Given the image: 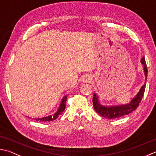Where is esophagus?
Masks as SVG:
<instances>
[{
  "label": "esophagus",
  "mask_w": 156,
  "mask_h": 156,
  "mask_svg": "<svg viewBox=\"0 0 156 156\" xmlns=\"http://www.w3.org/2000/svg\"><path fill=\"white\" fill-rule=\"evenodd\" d=\"M91 79H92V78H91L90 76L86 75V76H84L83 77H82V80L83 82H90L91 80Z\"/></svg>",
  "instance_id": "esophagus-1"
}]
</instances>
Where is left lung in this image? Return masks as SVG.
<instances>
[{
    "mask_svg": "<svg viewBox=\"0 0 156 156\" xmlns=\"http://www.w3.org/2000/svg\"><path fill=\"white\" fill-rule=\"evenodd\" d=\"M141 63L144 66V72L145 75V80H147V65H146L145 57H143L141 60ZM146 84H145L140 89L139 92L137 93L136 95L133 98L131 101L126 105H119V106H103L100 104L98 101V97L96 95L95 93L93 94V104L94 106V110L96 111L97 114H99L101 116L109 118V119H114L118 118L124 115H128L130 113L138 108L139 105V103H141V99L143 97V94L145 92Z\"/></svg>",
    "mask_w": 156,
    "mask_h": 156,
    "instance_id": "obj_1",
    "label": "left lung"
}]
</instances>
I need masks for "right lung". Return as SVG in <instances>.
<instances>
[{"mask_svg": "<svg viewBox=\"0 0 156 156\" xmlns=\"http://www.w3.org/2000/svg\"><path fill=\"white\" fill-rule=\"evenodd\" d=\"M66 101H67V96H65L62 101V103H61L59 109H58L57 112L56 113H55L53 115H48V116L44 117L42 118H36V120L41 121V122H51V121L56 120V119L59 117V115H62V113L64 112V110H65Z\"/></svg>", "mask_w": 156, "mask_h": 156, "instance_id": "1", "label": "right lung"}]
</instances>
